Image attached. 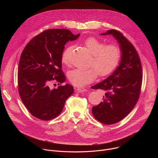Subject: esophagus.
Returning a JSON list of instances; mask_svg holds the SVG:
<instances>
[{
  "mask_svg": "<svg viewBox=\"0 0 158 158\" xmlns=\"http://www.w3.org/2000/svg\"><path fill=\"white\" fill-rule=\"evenodd\" d=\"M77 91L81 92V93L87 91V89H85V88H84V87H77Z\"/></svg>",
  "mask_w": 158,
  "mask_h": 158,
  "instance_id": "1",
  "label": "esophagus"
}]
</instances>
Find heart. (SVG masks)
Returning <instances> with one entry per match:
<instances>
[{"mask_svg": "<svg viewBox=\"0 0 158 158\" xmlns=\"http://www.w3.org/2000/svg\"><path fill=\"white\" fill-rule=\"evenodd\" d=\"M82 44L92 55L90 66L94 68L74 69L68 73L67 76L69 81L79 87L93 81L98 74L100 76L110 74L116 68L121 57V49L117 45L106 46L105 42L96 37H87L82 40ZM73 49V46H69L62 54L61 61L65 65L70 64Z\"/></svg>", "mask_w": 158, "mask_h": 158, "instance_id": "1", "label": "heart"}]
</instances>
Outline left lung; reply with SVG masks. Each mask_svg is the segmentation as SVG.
Returning <instances> with one entry per match:
<instances>
[{
    "mask_svg": "<svg viewBox=\"0 0 158 158\" xmlns=\"http://www.w3.org/2000/svg\"><path fill=\"white\" fill-rule=\"evenodd\" d=\"M101 35L113 36L121 51V62L114 72L91 87L105 93L103 101L93 107L92 113L98 121L109 125L123 119L136 104L142 85V65L136 49L120 32L112 29Z\"/></svg>",
    "mask_w": 158,
    "mask_h": 158,
    "instance_id": "obj_1",
    "label": "left lung"
}]
</instances>
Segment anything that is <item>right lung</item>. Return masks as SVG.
I'll list each match as a JSON object with an SVG mask.
<instances>
[{
    "label": "right lung",
    "instance_id": "obj_1",
    "mask_svg": "<svg viewBox=\"0 0 158 158\" xmlns=\"http://www.w3.org/2000/svg\"><path fill=\"white\" fill-rule=\"evenodd\" d=\"M79 35L65 29H48L34 37L22 51L18 67V91L22 102L35 118L44 121L56 118L73 94L74 88L69 84L53 89L49 85L53 81L59 85L65 82L61 61L64 46Z\"/></svg>",
    "mask_w": 158,
    "mask_h": 158
}]
</instances>
